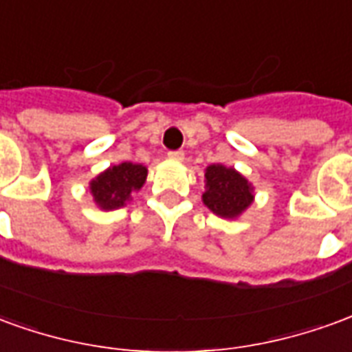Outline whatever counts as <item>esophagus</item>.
<instances>
[{
  "label": "esophagus",
  "mask_w": 352,
  "mask_h": 352,
  "mask_svg": "<svg viewBox=\"0 0 352 352\" xmlns=\"http://www.w3.org/2000/svg\"><path fill=\"white\" fill-rule=\"evenodd\" d=\"M168 156H169V158H171V160L181 162L184 158V153H183V151H169Z\"/></svg>",
  "instance_id": "obj_1"
}]
</instances>
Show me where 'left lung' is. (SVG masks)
<instances>
[{
    "label": "left lung",
    "instance_id": "1",
    "mask_svg": "<svg viewBox=\"0 0 352 352\" xmlns=\"http://www.w3.org/2000/svg\"><path fill=\"white\" fill-rule=\"evenodd\" d=\"M206 188L204 204L224 219H234L252 204L251 184L234 168H224L221 164L209 166L206 171Z\"/></svg>",
    "mask_w": 352,
    "mask_h": 352
}]
</instances>
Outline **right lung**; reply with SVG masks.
<instances>
[{
    "instance_id": "1",
    "label": "right lung",
    "mask_w": 352,
    "mask_h": 352,
    "mask_svg": "<svg viewBox=\"0 0 352 352\" xmlns=\"http://www.w3.org/2000/svg\"><path fill=\"white\" fill-rule=\"evenodd\" d=\"M146 179V168L141 164L124 162L103 171L90 183L96 204L101 209L122 207L130 199L131 192L139 190Z\"/></svg>"
}]
</instances>
